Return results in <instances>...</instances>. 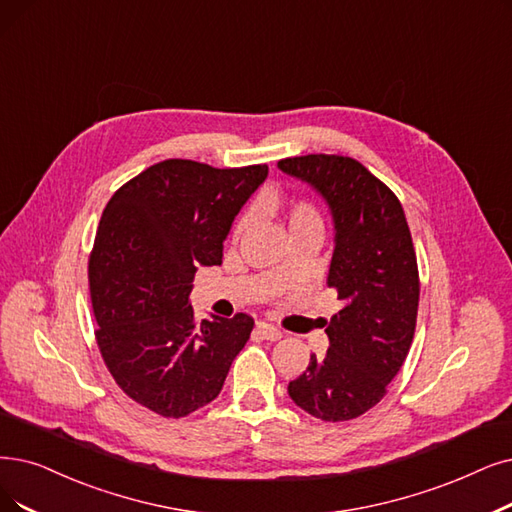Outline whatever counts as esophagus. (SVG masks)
Returning <instances> with one entry per match:
<instances>
[{"label": "esophagus", "instance_id": "1", "mask_svg": "<svg viewBox=\"0 0 512 512\" xmlns=\"http://www.w3.org/2000/svg\"><path fill=\"white\" fill-rule=\"evenodd\" d=\"M256 334H258L260 338H264V340H271V342L283 338V332L277 330L275 325H271V323H267V321H258V323H256Z\"/></svg>", "mask_w": 512, "mask_h": 512}]
</instances>
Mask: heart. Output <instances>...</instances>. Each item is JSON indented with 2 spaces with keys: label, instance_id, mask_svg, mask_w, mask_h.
<instances>
[{
  "label": "heart",
  "instance_id": "b5f03b06",
  "mask_svg": "<svg viewBox=\"0 0 512 512\" xmlns=\"http://www.w3.org/2000/svg\"><path fill=\"white\" fill-rule=\"evenodd\" d=\"M285 218H288L290 231L296 227H304V224H321V216L309 199H294L288 206V214H285ZM248 227H250V214L239 216L237 222L233 224L231 239L239 241L241 235L248 231ZM279 277H283V269L279 271Z\"/></svg>",
  "mask_w": 512,
  "mask_h": 512
}]
</instances>
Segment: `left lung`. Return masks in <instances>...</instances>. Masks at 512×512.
I'll list each match as a JSON object with an SVG mask.
<instances>
[{
  "label": "left lung",
  "instance_id": "left-lung-1",
  "mask_svg": "<svg viewBox=\"0 0 512 512\" xmlns=\"http://www.w3.org/2000/svg\"><path fill=\"white\" fill-rule=\"evenodd\" d=\"M277 166L330 203L336 248L327 288L344 302L325 327L330 349L311 355L288 393L306 414L346 422L382 401L410 353L420 300L412 233L397 195L353 157L317 153Z\"/></svg>",
  "mask_w": 512,
  "mask_h": 512
}]
</instances>
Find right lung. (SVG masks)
I'll list each match as a JSON object with an SVG mask.
<instances>
[{
	"instance_id": "1",
	"label": "right lung",
	"mask_w": 512,
	"mask_h": 512,
	"mask_svg": "<svg viewBox=\"0 0 512 512\" xmlns=\"http://www.w3.org/2000/svg\"><path fill=\"white\" fill-rule=\"evenodd\" d=\"M264 163L212 168L166 159L121 185L102 212L88 260L102 361L132 401L185 418L214 401L254 319L197 323V267L222 262L224 237L267 178Z\"/></svg>"
}]
</instances>
